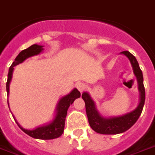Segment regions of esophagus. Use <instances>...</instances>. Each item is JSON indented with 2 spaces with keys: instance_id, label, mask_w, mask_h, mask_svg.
<instances>
[{
  "instance_id": "34e87169",
  "label": "esophagus",
  "mask_w": 155,
  "mask_h": 155,
  "mask_svg": "<svg viewBox=\"0 0 155 155\" xmlns=\"http://www.w3.org/2000/svg\"><path fill=\"white\" fill-rule=\"evenodd\" d=\"M76 87H77V89L80 91V92H83L84 91V90L86 89V84H84V83H79V84L76 85Z\"/></svg>"
}]
</instances>
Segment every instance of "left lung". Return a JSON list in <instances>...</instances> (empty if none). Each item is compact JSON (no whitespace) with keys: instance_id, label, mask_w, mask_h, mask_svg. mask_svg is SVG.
Wrapping results in <instances>:
<instances>
[{"instance_id":"8db88e82","label":"left lung","mask_w":155,"mask_h":155,"mask_svg":"<svg viewBox=\"0 0 155 155\" xmlns=\"http://www.w3.org/2000/svg\"><path fill=\"white\" fill-rule=\"evenodd\" d=\"M121 53L128 57L133 67L134 73L137 77L139 89L140 91V102L138 107L132 112L121 117L106 119L99 115L96 110L94 103L87 93L84 92L82 97L85 102L86 113L87 115L90 126L94 131L104 135H115L126 132L133 125L140 117L145 102V88L143 85V77L136 58L128 51H123Z\"/></svg>"}]
</instances>
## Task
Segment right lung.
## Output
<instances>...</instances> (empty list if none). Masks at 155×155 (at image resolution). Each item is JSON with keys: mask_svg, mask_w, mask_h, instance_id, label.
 <instances>
[{"mask_svg": "<svg viewBox=\"0 0 155 155\" xmlns=\"http://www.w3.org/2000/svg\"><path fill=\"white\" fill-rule=\"evenodd\" d=\"M42 46L38 45H32L29 48L22 50L20 53L18 54V56L15 58V61L12 63L8 70V80L6 83V90H7L8 94L9 93V84L11 81L12 76V71L14 69V66L17 65L19 64L26 60L27 58H30L31 56L37 55L39 53H41L42 50ZM80 97V92L78 91L76 88L72 91L68 95L64 96L60 100L59 104L58 107V114L56 116V118L54 119L51 124H48L46 126H42L37 128L35 130H27L23 129L22 127L17 124L20 129L23 132L27 134L31 137H33L35 139H39V140H52V139H56L58 138L62 135L64 128V122H65V117L67 115V111L70 105L73 103L76 98Z\"/></svg>", "mask_w": 155, "mask_h": 155, "instance_id": "right-lung-1", "label": "right lung"}]
</instances>
